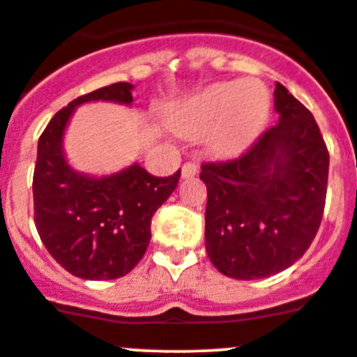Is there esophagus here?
Instances as JSON below:
<instances>
[{"mask_svg":"<svg viewBox=\"0 0 357 357\" xmlns=\"http://www.w3.org/2000/svg\"><path fill=\"white\" fill-rule=\"evenodd\" d=\"M196 173H198V165H196V162H185V165L182 166V178H185V181L192 178Z\"/></svg>","mask_w":357,"mask_h":357,"instance_id":"1","label":"esophagus"}]
</instances>
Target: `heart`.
<instances>
[{
	"instance_id": "b5f03b06",
	"label": "heart",
	"mask_w": 357,
	"mask_h": 357,
	"mask_svg": "<svg viewBox=\"0 0 357 357\" xmlns=\"http://www.w3.org/2000/svg\"><path fill=\"white\" fill-rule=\"evenodd\" d=\"M270 112L266 89L256 80L213 84L169 110L166 122L185 138L205 135L212 154L235 155L245 151L263 130Z\"/></svg>"
}]
</instances>
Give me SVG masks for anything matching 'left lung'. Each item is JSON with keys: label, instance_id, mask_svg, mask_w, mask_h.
<instances>
[{"label": "left lung", "instance_id": "1", "mask_svg": "<svg viewBox=\"0 0 357 357\" xmlns=\"http://www.w3.org/2000/svg\"><path fill=\"white\" fill-rule=\"evenodd\" d=\"M278 122L236 159L202 165L205 247L236 280L266 278L310 247L326 203L329 154L314 115L275 84Z\"/></svg>", "mask_w": 357, "mask_h": 357}]
</instances>
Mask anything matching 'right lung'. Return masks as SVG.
Here are the masks:
<instances>
[{"label":"right lung","mask_w":357,"mask_h":357,"mask_svg":"<svg viewBox=\"0 0 357 357\" xmlns=\"http://www.w3.org/2000/svg\"><path fill=\"white\" fill-rule=\"evenodd\" d=\"M133 84L117 82L71 101L57 112L38 140L33 199L43 245L66 271L84 280H112L130 273L151 242L155 210L178 184L152 176L138 162L110 175L75 169L64 154V133L75 108L91 101L130 107Z\"/></svg>","instance_id":"right-lung-1"}]
</instances>
